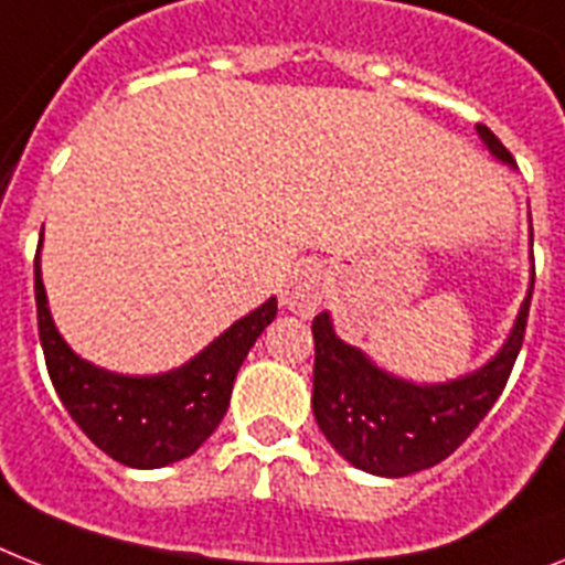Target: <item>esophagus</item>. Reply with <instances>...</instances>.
Masks as SVG:
<instances>
[{
    "label": "esophagus",
    "mask_w": 565,
    "mask_h": 565,
    "mask_svg": "<svg viewBox=\"0 0 565 565\" xmlns=\"http://www.w3.org/2000/svg\"><path fill=\"white\" fill-rule=\"evenodd\" d=\"M326 271L323 265L317 263H300L279 286V302L294 315L309 317L320 309V302L326 300Z\"/></svg>",
    "instance_id": "1"
}]
</instances>
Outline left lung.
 Masks as SVG:
<instances>
[{"label":"left lung","instance_id":"1","mask_svg":"<svg viewBox=\"0 0 565 565\" xmlns=\"http://www.w3.org/2000/svg\"><path fill=\"white\" fill-rule=\"evenodd\" d=\"M479 141L500 164L516 170L500 138L477 126ZM531 222V218H529ZM534 288V263L525 300L502 347L482 366L450 381H409L384 370L363 349L334 332L329 311L311 323L315 334V390L311 409L317 427L349 465L372 477L398 479L439 465L488 416L505 390L520 347Z\"/></svg>","mask_w":565,"mask_h":565}]
</instances>
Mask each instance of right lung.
<instances>
[{
    "label": "right lung",
    "instance_id": "add662e5",
    "mask_svg": "<svg viewBox=\"0 0 565 565\" xmlns=\"http://www.w3.org/2000/svg\"><path fill=\"white\" fill-rule=\"evenodd\" d=\"M40 250L34 259L40 343L51 384L68 416L106 456L126 468H167L193 456L225 418L236 372L265 326L277 317V297L239 317L175 370L126 375L86 361L65 343L49 309Z\"/></svg>",
    "mask_w": 565,
    "mask_h": 565
}]
</instances>
